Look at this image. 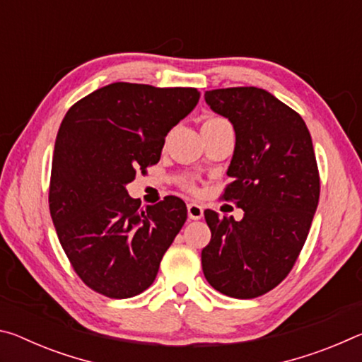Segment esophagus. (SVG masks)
<instances>
[{
    "mask_svg": "<svg viewBox=\"0 0 362 362\" xmlns=\"http://www.w3.org/2000/svg\"><path fill=\"white\" fill-rule=\"evenodd\" d=\"M187 211H188V218L192 220H199L203 217V206L196 204V203H189L187 206Z\"/></svg>",
    "mask_w": 362,
    "mask_h": 362,
    "instance_id": "esophagus-1",
    "label": "esophagus"
}]
</instances>
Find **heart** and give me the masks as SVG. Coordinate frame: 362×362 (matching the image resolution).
<instances>
[{
    "mask_svg": "<svg viewBox=\"0 0 362 362\" xmlns=\"http://www.w3.org/2000/svg\"><path fill=\"white\" fill-rule=\"evenodd\" d=\"M216 121H225V119L223 118H218V116H209V118L204 119L203 126L204 124H211V122H216ZM182 187L185 188L187 192H196V187H194V183L192 180H183L182 182Z\"/></svg>",
    "mask_w": 362,
    "mask_h": 362,
    "instance_id": "b5f03b06",
    "label": "heart"
}]
</instances>
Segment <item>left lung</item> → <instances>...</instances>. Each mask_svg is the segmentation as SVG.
I'll return each mask as SVG.
<instances>
[{"label":"left lung","mask_w":362,"mask_h":362,"mask_svg":"<svg viewBox=\"0 0 362 362\" xmlns=\"http://www.w3.org/2000/svg\"><path fill=\"white\" fill-rule=\"evenodd\" d=\"M204 99L235 127L222 198L244 217L204 211L212 236L201 252L203 272L225 296L255 298L283 283L308 236L321 189L313 142L302 116L265 89H214Z\"/></svg>","instance_id":"8db88e82"}]
</instances>
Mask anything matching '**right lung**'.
Here are the masks:
<instances>
[{
    "mask_svg": "<svg viewBox=\"0 0 362 362\" xmlns=\"http://www.w3.org/2000/svg\"><path fill=\"white\" fill-rule=\"evenodd\" d=\"M198 100L196 88L113 83L66 112L54 145L49 211L71 268L94 292L129 298L155 281L187 206L166 196L144 209L126 185L159 161L168 132Z\"/></svg>",
    "mask_w": 362,
    "mask_h": 362,
    "instance_id": "obj_1",
    "label": "right lung"
}]
</instances>
